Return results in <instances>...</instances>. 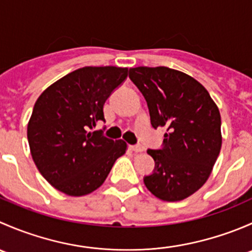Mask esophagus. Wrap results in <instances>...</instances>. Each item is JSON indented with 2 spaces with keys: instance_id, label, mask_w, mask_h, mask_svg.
Segmentation results:
<instances>
[{
  "instance_id": "34e87169",
  "label": "esophagus",
  "mask_w": 252,
  "mask_h": 252,
  "mask_svg": "<svg viewBox=\"0 0 252 252\" xmlns=\"http://www.w3.org/2000/svg\"><path fill=\"white\" fill-rule=\"evenodd\" d=\"M130 149L133 150L134 152H142V151H144V147L140 146V145H131Z\"/></svg>"
}]
</instances>
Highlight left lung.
Wrapping results in <instances>:
<instances>
[{
	"label": "left lung",
	"mask_w": 252,
	"mask_h": 252,
	"mask_svg": "<svg viewBox=\"0 0 252 252\" xmlns=\"http://www.w3.org/2000/svg\"><path fill=\"white\" fill-rule=\"evenodd\" d=\"M129 78L147 102L155 129L166 128L163 149L147 150L155 159L147 189L163 201H182L212 173L222 146L220 114L205 86L167 67H136Z\"/></svg>",
	"instance_id": "1"
}]
</instances>
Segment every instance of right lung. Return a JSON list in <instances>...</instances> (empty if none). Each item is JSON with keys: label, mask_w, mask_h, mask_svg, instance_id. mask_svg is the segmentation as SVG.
Wrapping results in <instances>:
<instances>
[{"label": "right lung", "mask_w": 252, "mask_h": 252, "mask_svg": "<svg viewBox=\"0 0 252 252\" xmlns=\"http://www.w3.org/2000/svg\"><path fill=\"white\" fill-rule=\"evenodd\" d=\"M128 75V68L84 67L58 79L39 96L28 123L32 161L55 189L84 196L103 184L124 140L89 131L105 122L103 105Z\"/></svg>", "instance_id": "right-lung-1"}]
</instances>
